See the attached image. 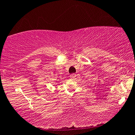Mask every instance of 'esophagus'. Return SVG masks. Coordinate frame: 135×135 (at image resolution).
<instances>
[{
	"label": "esophagus",
	"mask_w": 135,
	"mask_h": 135,
	"mask_svg": "<svg viewBox=\"0 0 135 135\" xmlns=\"http://www.w3.org/2000/svg\"><path fill=\"white\" fill-rule=\"evenodd\" d=\"M76 75L75 74H72V75H71V76H70V78H71L72 80H75L76 78Z\"/></svg>",
	"instance_id": "obj_1"
}]
</instances>
